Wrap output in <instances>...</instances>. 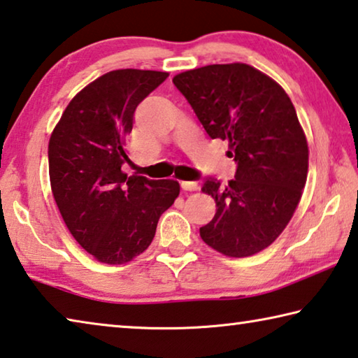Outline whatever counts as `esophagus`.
<instances>
[{"label": "esophagus", "instance_id": "34e87169", "mask_svg": "<svg viewBox=\"0 0 358 358\" xmlns=\"http://www.w3.org/2000/svg\"><path fill=\"white\" fill-rule=\"evenodd\" d=\"M181 187H183L185 191H197L199 185L196 181H181Z\"/></svg>", "mask_w": 358, "mask_h": 358}]
</instances>
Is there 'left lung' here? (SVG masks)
Instances as JSON below:
<instances>
[{"label": "left lung", "mask_w": 358, "mask_h": 358, "mask_svg": "<svg viewBox=\"0 0 358 358\" xmlns=\"http://www.w3.org/2000/svg\"><path fill=\"white\" fill-rule=\"evenodd\" d=\"M173 85L211 138L229 142L237 164L224 186L205 178L216 215L201 227L208 246L229 257L265 250L287 226L308 175V143L292 101L268 76L243 63L181 72Z\"/></svg>", "instance_id": "8db88e82"}]
</instances>
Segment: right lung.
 I'll list each match as a JSON object with an SVG mask.
<instances>
[{
  "label": "right lung",
  "instance_id": "obj_1",
  "mask_svg": "<svg viewBox=\"0 0 358 358\" xmlns=\"http://www.w3.org/2000/svg\"><path fill=\"white\" fill-rule=\"evenodd\" d=\"M167 72L118 69L96 78L69 102L48 142V173L72 237L99 262L134 259L155 238L157 221L180 194L175 180L121 171L137 106Z\"/></svg>",
  "mask_w": 358,
  "mask_h": 358
}]
</instances>
